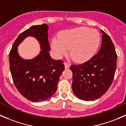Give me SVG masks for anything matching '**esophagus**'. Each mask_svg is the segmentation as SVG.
Wrapping results in <instances>:
<instances>
[{"label": "esophagus", "instance_id": "obj_1", "mask_svg": "<svg viewBox=\"0 0 126 126\" xmlns=\"http://www.w3.org/2000/svg\"><path fill=\"white\" fill-rule=\"evenodd\" d=\"M64 65H65V68H68L70 67V64L67 63H64Z\"/></svg>", "mask_w": 126, "mask_h": 126}]
</instances>
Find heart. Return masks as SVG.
Wrapping results in <instances>:
<instances>
[{
    "label": "heart",
    "instance_id": "1",
    "mask_svg": "<svg viewBox=\"0 0 126 126\" xmlns=\"http://www.w3.org/2000/svg\"><path fill=\"white\" fill-rule=\"evenodd\" d=\"M100 36L96 30L80 27L67 30L60 38H53L51 46L56 56L61 58L68 53L77 63H84L95 54L99 48Z\"/></svg>",
    "mask_w": 126,
    "mask_h": 126
}]
</instances>
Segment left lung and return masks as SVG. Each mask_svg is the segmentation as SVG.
Returning <instances> with one entry per match:
<instances>
[{
  "label": "left lung",
  "instance_id": "left-lung-1",
  "mask_svg": "<svg viewBox=\"0 0 126 126\" xmlns=\"http://www.w3.org/2000/svg\"><path fill=\"white\" fill-rule=\"evenodd\" d=\"M100 49L91 59L79 65H72V90L79 99L89 101L102 96L110 87L116 69L117 54L108 34L100 31Z\"/></svg>",
  "mask_w": 126,
  "mask_h": 126
}]
</instances>
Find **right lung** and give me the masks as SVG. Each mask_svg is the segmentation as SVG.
Wrapping results in <instances>:
<instances>
[{
	"label": "right lung",
	"instance_id": "obj_1",
	"mask_svg": "<svg viewBox=\"0 0 126 126\" xmlns=\"http://www.w3.org/2000/svg\"><path fill=\"white\" fill-rule=\"evenodd\" d=\"M48 31L46 24L33 26L26 30L16 38L9 54L10 69L16 88L22 96L35 102L51 97L64 70L63 61L54 60L49 55ZM29 36L39 41L42 50L33 59L25 60L18 54L17 47Z\"/></svg>",
	"mask_w": 126,
	"mask_h": 126
}]
</instances>
